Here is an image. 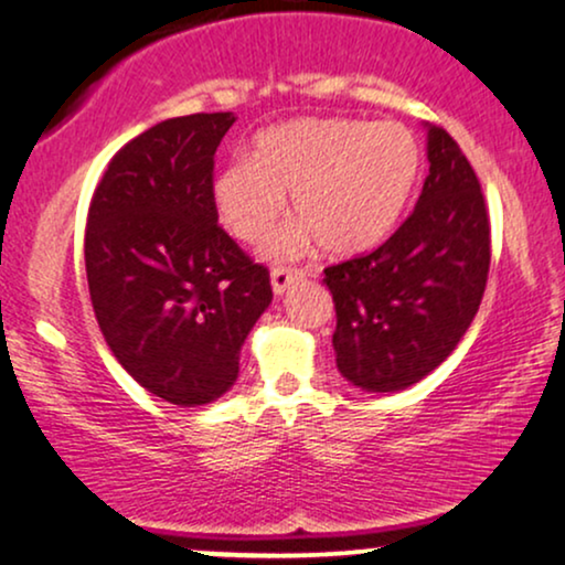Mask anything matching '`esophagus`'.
Segmentation results:
<instances>
[{
    "label": "esophagus",
    "instance_id": "34e87169",
    "mask_svg": "<svg viewBox=\"0 0 565 565\" xmlns=\"http://www.w3.org/2000/svg\"><path fill=\"white\" fill-rule=\"evenodd\" d=\"M302 276V268H284V265H276V268H270V287H274L276 295H284V291L289 289V284L300 281Z\"/></svg>",
    "mask_w": 565,
    "mask_h": 565
}]
</instances>
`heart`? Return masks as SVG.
Wrapping results in <instances>:
<instances>
[{"mask_svg":"<svg viewBox=\"0 0 565 565\" xmlns=\"http://www.w3.org/2000/svg\"><path fill=\"white\" fill-rule=\"evenodd\" d=\"M418 173L420 147L405 124L300 118L257 136L249 160L228 162L213 181V202L236 239L257 242L291 194L300 221L270 236L268 255L321 242L329 255L350 257L392 234Z\"/></svg>","mask_w":565,"mask_h":565,"instance_id":"obj_1","label":"heart"}]
</instances>
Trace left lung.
I'll return each mask as SVG.
<instances>
[{"label":"left lung","instance_id":"1","mask_svg":"<svg viewBox=\"0 0 565 565\" xmlns=\"http://www.w3.org/2000/svg\"><path fill=\"white\" fill-rule=\"evenodd\" d=\"M429 175L382 247L323 270L334 297L342 376L369 392L420 382L479 312L492 236L481 183L458 141L429 128Z\"/></svg>","mask_w":565,"mask_h":565}]
</instances>
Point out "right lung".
<instances>
[{
	"label": "right lung",
	"instance_id": "obj_1",
	"mask_svg": "<svg viewBox=\"0 0 565 565\" xmlns=\"http://www.w3.org/2000/svg\"><path fill=\"white\" fill-rule=\"evenodd\" d=\"M231 113L162 120L115 152L86 217V281L107 348L166 403L194 407L239 376L274 300L270 274L217 223L215 149Z\"/></svg>",
	"mask_w": 565,
	"mask_h": 565
}]
</instances>
